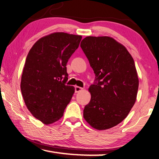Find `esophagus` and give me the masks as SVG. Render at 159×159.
<instances>
[{
	"label": "esophagus",
	"instance_id": "1",
	"mask_svg": "<svg viewBox=\"0 0 159 159\" xmlns=\"http://www.w3.org/2000/svg\"><path fill=\"white\" fill-rule=\"evenodd\" d=\"M83 90V88L79 87V86H76V87H75V93H79Z\"/></svg>",
	"mask_w": 159,
	"mask_h": 159
}]
</instances>
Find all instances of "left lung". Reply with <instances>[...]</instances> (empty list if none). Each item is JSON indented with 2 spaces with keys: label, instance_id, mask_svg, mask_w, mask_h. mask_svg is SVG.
<instances>
[{
  "label": "left lung",
  "instance_id": "left-lung-1",
  "mask_svg": "<svg viewBox=\"0 0 159 159\" xmlns=\"http://www.w3.org/2000/svg\"><path fill=\"white\" fill-rule=\"evenodd\" d=\"M80 48L95 74L83 117L97 130L114 127L125 119L136 101L139 80L133 58L109 36H88Z\"/></svg>",
  "mask_w": 159,
  "mask_h": 159
}]
</instances>
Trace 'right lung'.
<instances>
[{
  "label": "right lung",
  "instance_id": "obj_1",
  "mask_svg": "<svg viewBox=\"0 0 159 159\" xmlns=\"http://www.w3.org/2000/svg\"><path fill=\"white\" fill-rule=\"evenodd\" d=\"M82 36L56 32L40 39L26 59L21 79V91L29 111L45 125L62 117L74 93L66 85V63Z\"/></svg>",
  "mask_w": 159,
  "mask_h": 159
}]
</instances>
